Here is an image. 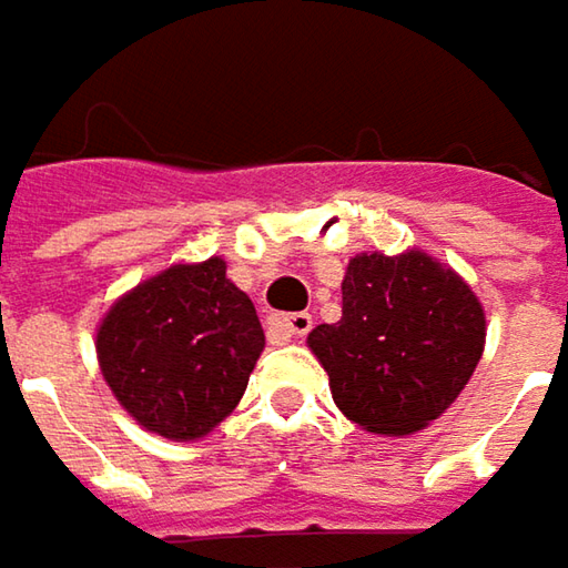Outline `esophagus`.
<instances>
[{
  "mask_svg": "<svg viewBox=\"0 0 568 568\" xmlns=\"http://www.w3.org/2000/svg\"><path fill=\"white\" fill-rule=\"evenodd\" d=\"M274 326H277L287 339H304L306 333L313 329V316H310V313H287V316H277Z\"/></svg>",
  "mask_w": 568,
  "mask_h": 568,
  "instance_id": "1",
  "label": "esophagus"
}]
</instances>
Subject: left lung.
<instances>
[{"instance_id":"obj_1","label":"left lung","mask_w":568,"mask_h":568,"mask_svg":"<svg viewBox=\"0 0 568 568\" xmlns=\"http://www.w3.org/2000/svg\"><path fill=\"white\" fill-rule=\"evenodd\" d=\"M485 345V313L468 284L424 252L355 255L343 320L310 333L333 400L368 433H417L466 387Z\"/></svg>"}]
</instances>
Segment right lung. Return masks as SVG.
Listing matches in <instances>:
<instances>
[{"label": "right lung", "mask_w": 568, "mask_h": 568, "mask_svg": "<svg viewBox=\"0 0 568 568\" xmlns=\"http://www.w3.org/2000/svg\"><path fill=\"white\" fill-rule=\"evenodd\" d=\"M262 348L258 313L225 277L223 258L178 264L139 284L97 336L119 404L168 439L206 436L229 417Z\"/></svg>", "instance_id": "obj_1"}]
</instances>
